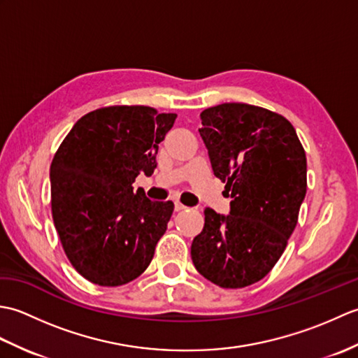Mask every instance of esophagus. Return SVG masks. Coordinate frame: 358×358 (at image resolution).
Returning <instances> with one entry per match:
<instances>
[{"label":"esophagus","instance_id":"1","mask_svg":"<svg viewBox=\"0 0 358 358\" xmlns=\"http://www.w3.org/2000/svg\"><path fill=\"white\" fill-rule=\"evenodd\" d=\"M186 209V206L183 203H180V201H175V210H185Z\"/></svg>","mask_w":358,"mask_h":358}]
</instances>
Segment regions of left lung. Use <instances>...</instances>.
Instances as JSON below:
<instances>
[{
    "instance_id": "left-lung-1",
    "label": "left lung",
    "mask_w": 358,
    "mask_h": 358,
    "mask_svg": "<svg viewBox=\"0 0 358 358\" xmlns=\"http://www.w3.org/2000/svg\"><path fill=\"white\" fill-rule=\"evenodd\" d=\"M200 118L212 171L232 200L229 215L204 209L191 257L212 283L245 287L268 275L285 252L306 195V154L294 126L258 106L223 103Z\"/></svg>"
}]
</instances>
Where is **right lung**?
<instances>
[{
  "label": "right lung",
  "instance_id": "obj_1",
  "mask_svg": "<svg viewBox=\"0 0 358 358\" xmlns=\"http://www.w3.org/2000/svg\"><path fill=\"white\" fill-rule=\"evenodd\" d=\"M177 113L109 106L86 113L50 164V204L71 264L90 283L121 286L140 277L167 229L172 201H152L132 183L152 175L158 144Z\"/></svg>",
  "mask_w": 358,
  "mask_h": 358
}]
</instances>
